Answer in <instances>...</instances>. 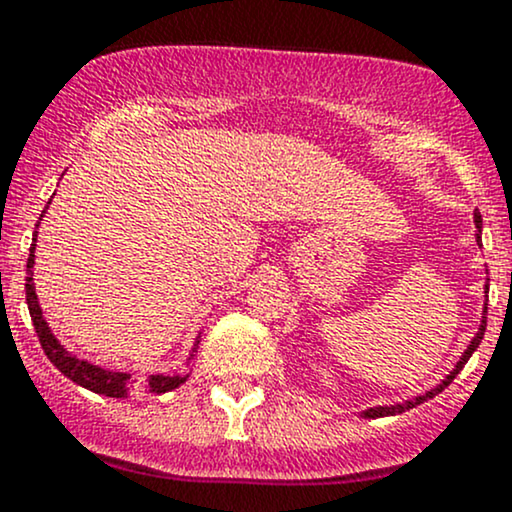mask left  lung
<instances>
[{"label":"left lung","mask_w":512,"mask_h":512,"mask_svg":"<svg viewBox=\"0 0 512 512\" xmlns=\"http://www.w3.org/2000/svg\"><path fill=\"white\" fill-rule=\"evenodd\" d=\"M474 223H477V228H479V231H477V243L481 245V214H479V211H474ZM486 291H489V284H486ZM486 305H489V303H484V317H481V325H479L477 337H474L472 342H469L467 349H464L462 358H460V361H457V366L450 370V375H445L443 383L436 385V387H431V390H428L426 395L407 399V402H402V404H390V407H370V409L363 411V416H366V419H380V416H395V414H402V411H407V409H414L416 404H424L426 399H433L436 395H440V392H443L445 387H448L452 380L457 378V373H460V370L464 368V363L469 361V356H472L474 351H477L479 342H481V339H484V332H486Z\"/></svg>","instance_id":"8db88e82"}]
</instances>
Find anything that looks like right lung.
I'll use <instances>...</instances> for the list:
<instances>
[{
    "label": "right lung",
    "instance_id": "obj_1",
    "mask_svg": "<svg viewBox=\"0 0 512 512\" xmlns=\"http://www.w3.org/2000/svg\"><path fill=\"white\" fill-rule=\"evenodd\" d=\"M43 214H45V211H43ZM43 214H40V221H43ZM35 240H38V231L33 233L31 255H28V262H26V274H28L26 276V303H28V313H31L33 327H35V332H38L40 346H43L45 356H48L52 366L60 370V373L67 375L72 383L86 387V390L96 392V395L127 397L129 387H132V375H129V373H115V370H105L101 366H93V363L84 361V358L69 354V351L64 349L60 342H57L55 334H52L48 322H45V317H43V310H40L38 296H35V286H33ZM197 344H199V337H197L195 349H192L190 358L195 356ZM187 378H190V375H163V373H158V375H149V380H146V387H149V392H154V395H163V392H170V390H175V387H180Z\"/></svg>",
    "mask_w": 512,
    "mask_h": 512
}]
</instances>
